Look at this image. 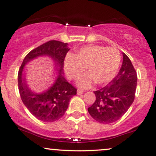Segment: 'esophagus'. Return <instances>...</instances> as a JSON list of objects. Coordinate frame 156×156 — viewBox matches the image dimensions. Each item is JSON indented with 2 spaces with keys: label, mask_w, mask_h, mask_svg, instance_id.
Segmentation results:
<instances>
[{
  "label": "esophagus",
  "mask_w": 156,
  "mask_h": 156,
  "mask_svg": "<svg viewBox=\"0 0 156 156\" xmlns=\"http://www.w3.org/2000/svg\"><path fill=\"white\" fill-rule=\"evenodd\" d=\"M83 94V90L78 89V90H77V94H78V95H81Z\"/></svg>",
  "instance_id": "1"
}]
</instances>
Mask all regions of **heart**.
Wrapping results in <instances>:
<instances>
[{
	"label": "heart",
	"instance_id": "b5f03b06",
	"mask_svg": "<svg viewBox=\"0 0 156 156\" xmlns=\"http://www.w3.org/2000/svg\"><path fill=\"white\" fill-rule=\"evenodd\" d=\"M121 62V55L115 48L99 45L83 47L74 55L68 54L64 68L69 78H78L87 69L88 74L78 80L80 87L89 88L94 82L98 85L109 83L115 77Z\"/></svg>",
	"mask_w": 156,
	"mask_h": 156
}]
</instances>
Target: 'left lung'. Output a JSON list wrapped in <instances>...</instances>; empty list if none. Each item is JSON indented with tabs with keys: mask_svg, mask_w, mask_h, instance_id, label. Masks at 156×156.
<instances>
[{
	"mask_svg": "<svg viewBox=\"0 0 156 156\" xmlns=\"http://www.w3.org/2000/svg\"><path fill=\"white\" fill-rule=\"evenodd\" d=\"M123 62L117 76L109 85L94 91L96 101L88 108L96 121L109 124L125 114L135 99L137 76L130 60L122 53Z\"/></svg>",
	"mask_w": 156,
	"mask_h": 156,
	"instance_id": "obj_1",
	"label": "left lung"
}]
</instances>
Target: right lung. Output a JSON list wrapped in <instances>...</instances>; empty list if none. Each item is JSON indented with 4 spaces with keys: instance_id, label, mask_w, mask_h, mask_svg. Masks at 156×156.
<instances>
[{
    "instance_id": "add662e5",
    "label": "right lung",
    "mask_w": 156,
    "mask_h": 156,
    "mask_svg": "<svg viewBox=\"0 0 156 156\" xmlns=\"http://www.w3.org/2000/svg\"><path fill=\"white\" fill-rule=\"evenodd\" d=\"M69 50L68 43L49 41L29 52L19 70L18 85L21 100L29 111L41 121L52 122L60 119L68 109L70 98L77 94L76 88L69 83L63 76L64 60ZM43 56L52 59L58 75L48 90L38 94L29 88L23 69L30 61Z\"/></svg>"
}]
</instances>
